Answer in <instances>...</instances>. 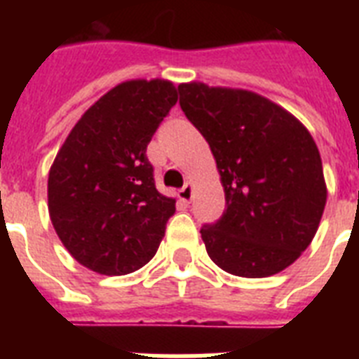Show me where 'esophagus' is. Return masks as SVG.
<instances>
[{"instance_id":"34e87169","label":"esophagus","mask_w":359,"mask_h":359,"mask_svg":"<svg viewBox=\"0 0 359 359\" xmlns=\"http://www.w3.org/2000/svg\"><path fill=\"white\" fill-rule=\"evenodd\" d=\"M179 197H180V201L190 203L191 197H194V184H191V182H186V184L179 190Z\"/></svg>"}]
</instances>
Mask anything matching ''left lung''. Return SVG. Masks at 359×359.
<instances>
[{"instance_id": "1", "label": "left lung", "mask_w": 359, "mask_h": 359, "mask_svg": "<svg viewBox=\"0 0 359 359\" xmlns=\"http://www.w3.org/2000/svg\"><path fill=\"white\" fill-rule=\"evenodd\" d=\"M180 108L208 141L225 212L201 227L208 257L242 278H266L302 255L324 205L323 160L311 134L272 100L199 81L180 83Z\"/></svg>"}]
</instances>
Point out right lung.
Segmentation results:
<instances>
[{
  "label": "right lung",
  "instance_id": "1",
  "mask_svg": "<svg viewBox=\"0 0 359 359\" xmlns=\"http://www.w3.org/2000/svg\"><path fill=\"white\" fill-rule=\"evenodd\" d=\"M177 98L168 80L123 81L81 115L53 160L50 219L93 272H135L162 242L175 199L156 190L147 145Z\"/></svg>",
  "mask_w": 359,
  "mask_h": 359
}]
</instances>
